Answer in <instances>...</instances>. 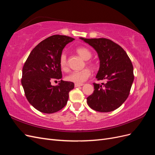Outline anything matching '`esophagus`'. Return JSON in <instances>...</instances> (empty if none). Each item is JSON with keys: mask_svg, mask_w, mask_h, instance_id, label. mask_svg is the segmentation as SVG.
Returning <instances> with one entry per match:
<instances>
[{"mask_svg": "<svg viewBox=\"0 0 155 155\" xmlns=\"http://www.w3.org/2000/svg\"><path fill=\"white\" fill-rule=\"evenodd\" d=\"M83 84H82V83H75V85H74V86H75V87H81V86H83Z\"/></svg>", "mask_w": 155, "mask_h": 155, "instance_id": "obj_1", "label": "esophagus"}]
</instances>
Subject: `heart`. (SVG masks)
Returning <instances> with one entry per match:
<instances>
[{
    "mask_svg": "<svg viewBox=\"0 0 155 155\" xmlns=\"http://www.w3.org/2000/svg\"><path fill=\"white\" fill-rule=\"evenodd\" d=\"M76 52L84 60H86V63L92 68L96 67V64L91 61H88L92 57L91 51L87 48L84 46H79L76 49ZM59 65L61 68L64 72L68 71V63L67 61V55L64 53L61 54L59 57ZM91 71L89 68H85L80 71H76L70 73L66 77V79L68 81H71L76 83H81L87 80L88 78L91 76Z\"/></svg>",
    "mask_w": 155,
    "mask_h": 155,
    "instance_id": "heart-1",
    "label": "heart"
}]
</instances>
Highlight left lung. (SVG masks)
Masks as SVG:
<instances>
[{
	"label": "left lung",
	"instance_id": "obj_1",
	"mask_svg": "<svg viewBox=\"0 0 155 155\" xmlns=\"http://www.w3.org/2000/svg\"><path fill=\"white\" fill-rule=\"evenodd\" d=\"M96 50L100 61L96 78L106 83H94V91L87 98L93 110L108 112L118 109L128 97L134 81L133 66L126 51L112 41L106 38L80 37Z\"/></svg>",
	"mask_w": 155,
	"mask_h": 155
}]
</instances>
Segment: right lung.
<instances>
[{
    "label": "right lung",
    "instance_id": "add662e5",
    "mask_svg": "<svg viewBox=\"0 0 155 155\" xmlns=\"http://www.w3.org/2000/svg\"><path fill=\"white\" fill-rule=\"evenodd\" d=\"M74 40L66 35L48 37L32 50L23 66L21 83L25 96L41 112L54 113L67 104L74 83L61 80L58 85L52 86L51 82L62 78L59 57L64 46Z\"/></svg>",
    "mask_w": 155,
    "mask_h": 155
}]
</instances>
